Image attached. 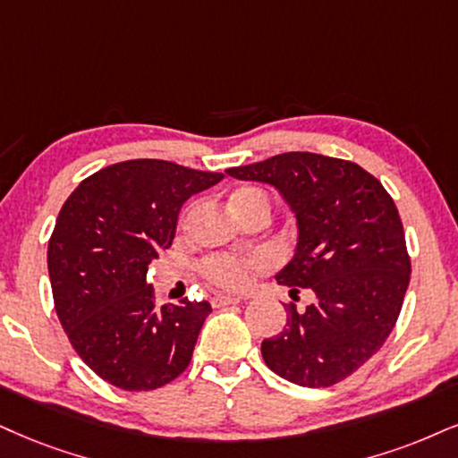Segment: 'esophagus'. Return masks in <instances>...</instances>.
I'll return each mask as SVG.
<instances>
[{
    "mask_svg": "<svg viewBox=\"0 0 458 458\" xmlns=\"http://www.w3.org/2000/svg\"><path fill=\"white\" fill-rule=\"evenodd\" d=\"M210 303L214 308H225V306H235V303H240V297H233V295H223V293H216L210 299Z\"/></svg>",
    "mask_w": 458,
    "mask_h": 458,
    "instance_id": "esophagus-1",
    "label": "esophagus"
}]
</instances>
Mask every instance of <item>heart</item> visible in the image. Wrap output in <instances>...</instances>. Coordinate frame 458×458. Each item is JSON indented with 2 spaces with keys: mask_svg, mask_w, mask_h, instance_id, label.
I'll use <instances>...</instances> for the list:
<instances>
[{
  "mask_svg": "<svg viewBox=\"0 0 458 458\" xmlns=\"http://www.w3.org/2000/svg\"><path fill=\"white\" fill-rule=\"evenodd\" d=\"M231 210L242 212L246 208L263 206L269 210V197L265 191L255 186H242L231 195ZM259 265L257 259L231 257V255H214L201 263V274L206 276L212 284L227 291H242L250 282V272Z\"/></svg>",
  "mask_w": 458,
  "mask_h": 458,
  "instance_id": "1",
  "label": "heart"
}]
</instances>
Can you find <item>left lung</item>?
Here are the masks:
<instances>
[{"instance_id":"left-lung-1","label":"left lung","mask_w":458,"mask_h":458,"mask_svg":"<svg viewBox=\"0 0 458 458\" xmlns=\"http://www.w3.org/2000/svg\"><path fill=\"white\" fill-rule=\"evenodd\" d=\"M229 176L272 184L297 218V248L276 280L312 303H286V325L263 360L293 385H337L391 335L410 284V255L393 197L352 161L284 152Z\"/></svg>"}]
</instances>
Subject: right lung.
<instances>
[{
	"label": "right lung",
	"instance_id": "add662e5",
	"mask_svg": "<svg viewBox=\"0 0 458 458\" xmlns=\"http://www.w3.org/2000/svg\"><path fill=\"white\" fill-rule=\"evenodd\" d=\"M225 176L172 161L133 159L84 178L48 242L55 310L73 350L123 391H152L189 367L208 301L157 308L146 272L176 235L191 195Z\"/></svg>",
	"mask_w": 458,
	"mask_h": 458
}]
</instances>
